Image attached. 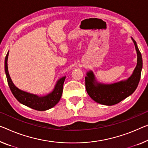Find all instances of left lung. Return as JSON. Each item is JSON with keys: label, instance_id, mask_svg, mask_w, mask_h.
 Wrapping results in <instances>:
<instances>
[{"label": "left lung", "instance_id": "left-lung-1", "mask_svg": "<svg viewBox=\"0 0 148 148\" xmlns=\"http://www.w3.org/2000/svg\"><path fill=\"white\" fill-rule=\"evenodd\" d=\"M131 38L137 53V64L130 77L117 83L104 84L97 80L91 70L86 74V90L90 97L97 103L103 105H114L131 95L137 88L142 69V58L136 41Z\"/></svg>", "mask_w": 148, "mask_h": 148}]
</instances>
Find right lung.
Wrapping results in <instances>:
<instances>
[{"mask_svg": "<svg viewBox=\"0 0 148 148\" xmlns=\"http://www.w3.org/2000/svg\"><path fill=\"white\" fill-rule=\"evenodd\" d=\"M8 53L9 51L6 54L5 61H4V70H5L9 87L17 101L28 107L39 111L49 110L56 106L60 101L61 95H62L63 86L66 76L62 77L58 79L52 91L44 96H39V95L26 92L16 87L10 78L8 73L7 63Z\"/></svg>", "mask_w": 148, "mask_h": 148, "instance_id": "obj_1", "label": "right lung"}]
</instances>
